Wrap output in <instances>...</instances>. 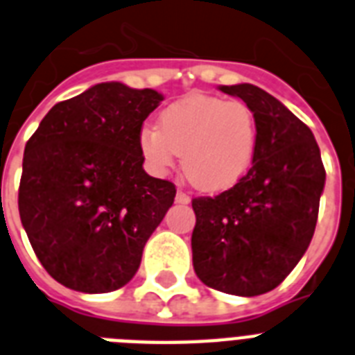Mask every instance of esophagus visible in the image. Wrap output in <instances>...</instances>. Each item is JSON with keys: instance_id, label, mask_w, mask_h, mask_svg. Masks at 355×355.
I'll return each instance as SVG.
<instances>
[{"instance_id": "34e87169", "label": "esophagus", "mask_w": 355, "mask_h": 355, "mask_svg": "<svg viewBox=\"0 0 355 355\" xmlns=\"http://www.w3.org/2000/svg\"><path fill=\"white\" fill-rule=\"evenodd\" d=\"M175 200H177L178 204H189V200H191V198H189V195H186L184 191H177V197H175Z\"/></svg>"}]
</instances>
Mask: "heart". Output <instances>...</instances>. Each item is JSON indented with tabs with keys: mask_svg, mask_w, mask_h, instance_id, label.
<instances>
[{
	"mask_svg": "<svg viewBox=\"0 0 355 355\" xmlns=\"http://www.w3.org/2000/svg\"><path fill=\"white\" fill-rule=\"evenodd\" d=\"M142 157L164 175L182 155L186 177L204 191H223L248 173L257 151V118L244 102L193 94L160 114V131L138 135Z\"/></svg>",
	"mask_w": 355,
	"mask_h": 355,
	"instance_id": "heart-1",
	"label": "heart"
}]
</instances>
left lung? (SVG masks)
I'll return each instance as SVG.
<instances>
[{
  "mask_svg": "<svg viewBox=\"0 0 355 355\" xmlns=\"http://www.w3.org/2000/svg\"><path fill=\"white\" fill-rule=\"evenodd\" d=\"M257 118L252 168L217 197L193 198L197 277L253 297L277 288L310 246L324 187L321 151L306 123L252 83L220 85Z\"/></svg>",
  "mask_w": 355,
  "mask_h": 355,
  "instance_id": "left-lung-1",
  "label": "left lung"
}]
</instances>
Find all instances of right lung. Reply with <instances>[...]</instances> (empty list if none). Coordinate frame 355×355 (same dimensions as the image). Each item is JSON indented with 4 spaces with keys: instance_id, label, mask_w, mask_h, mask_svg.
I'll use <instances>...</instances> for the list:
<instances>
[{
    "instance_id": "right-lung-1",
    "label": "right lung",
    "mask_w": 355,
    "mask_h": 355,
    "mask_svg": "<svg viewBox=\"0 0 355 355\" xmlns=\"http://www.w3.org/2000/svg\"><path fill=\"white\" fill-rule=\"evenodd\" d=\"M164 96L120 82L56 103L28 138L18 207L42 266L83 293L125 286L175 200L149 177L138 135Z\"/></svg>"
}]
</instances>
